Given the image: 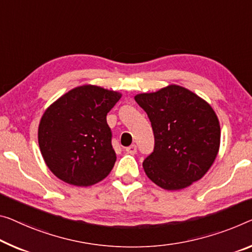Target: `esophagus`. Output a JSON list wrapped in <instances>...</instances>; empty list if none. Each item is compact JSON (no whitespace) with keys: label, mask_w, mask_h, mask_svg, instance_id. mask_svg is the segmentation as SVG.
<instances>
[{"label":"esophagus","mask_w":252,"mask_h":252,"mask_svg":"<svg viewBox=\"0 0 252 252\" xmlns=\"http://www.w3.org/2000/svg\"><path fill=\"white\" fill-rule=\"evenodd\" d=\"M125 151L127 153H130V154H135L137 152V148H136V145L135 144H133V145H130V146H128V148H125Z\"/></svg>","instance_id":"34e87169"}]
</instances>
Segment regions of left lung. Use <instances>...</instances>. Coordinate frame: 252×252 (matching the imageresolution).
<instances>
[{"label": "left lung", "instance_id": "8db88e82", "mask_svg": "<svg viewBox=\"0 0 252 252\" xmlns=\"http://www.w3.org/2000/svg\"><path fill=\"white\" fill-rule=\"evenodd\" d=\"M135 101L148 114L154 134L153 152L143 162L146 176L166 190L202 179L220 141V122L210 104L176 84L135 95Z\"/></svg>", "mask_w": 252, "mask_h": 252}]
</instances>
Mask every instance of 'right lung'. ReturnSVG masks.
Instances as JSON below:
<instances>
[{"mask_svg":"<svg viewBox=\"0 0 252 252\" xmlns=\"http://www.w3.org/2000/svg\"><path fill=\"white\" fill-rule=\"evenodd\" d=\"M122 98L96 86L72 89L46 109L38 128L41 156L64 183L88 187L104 179L116 162L107 114Z\"/></svg>","mask_w":252,"mask_h":252,"instance_id":"obj_1","label":"right lung"}]
</instances>
